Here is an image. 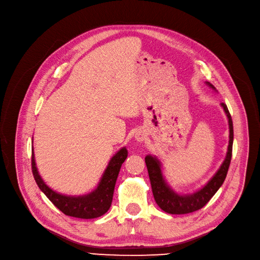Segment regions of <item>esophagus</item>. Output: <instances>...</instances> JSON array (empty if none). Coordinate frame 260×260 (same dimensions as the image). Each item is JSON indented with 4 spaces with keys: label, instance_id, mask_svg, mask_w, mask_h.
<instances>
[{
    "label": "esophagus",
    "instance_id": "34e87169",
    "mask_svg": "<svg viewBox=\"0 0 260 260\" xmlns=\"http://www.w3.org/2000/svg\"><path fill=\"white\" fill-rule=\"evenodd\" d=\"M145 139H146V133H145L144 131H139V132L136 133V135H135V140H136V141L141 143V142H143Z\"/></svg>",
    "mask_w": 260,
    "mask_h": 260
}]
</instances>
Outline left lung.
<instances>
[{
  "mask_svg": "<svg viewBox=\"0 0 260 260\" xmlns=\"http://www.w3.org/2000/svg\"><path fill=\"white\" fill-rule=\"evenodd\" d=\"M206 84L217 91L216 88L210 83L206 82ZM220 106L223 108L224 114L228 118L229 123V145L226 149L225 158L222 161L221 166L216 171V173L211 177V179L198 189L194 190L189 194H180L168 183L166 177L163 176L162 172V163L154 155H146L145 163L151 180L153 195L158 207L169 214L181 215L193 213L200 210L210 201V199L216 194V192L222 185L228 170L230 167V162L232 158V147H233L234 139V131H233V122H232L231 115L229 109L224 103H221Z\"/></svg>",
  "mask_w": 260,
  "mask_h": 260,
  "instance_id": "8db88e82",
  "label": "left lung"
}]
</instances>
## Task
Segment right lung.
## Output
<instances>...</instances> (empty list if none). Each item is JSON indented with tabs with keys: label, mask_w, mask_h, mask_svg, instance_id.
Segmentation results:
<instances>
[{
	"label": "right lung",
	"mask_w": 260,
	"mask_h": 260,
	"mask_svg": "<svg viewBox=\"0 0 260 260\" xmlns=\"http://www.w3.org/2000/svg\"><path fill=\"white\" fill-rule=\"evenodd\" d=\"M126 157L127 149L123 146L109 160L97 186L91 192L83 195H65L49 187L38 171L34 146L31 159L32 174L39 188L62 213L82 219H92L104 215L111 208L118 175Z\"/></svg>",
	"instance_id": "obj_1"
}]
</instances>
